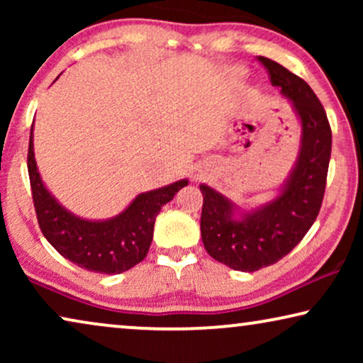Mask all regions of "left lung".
<instances>
[{"label":"left lung","mask_w":363,"mask_h":363,"mask_svg":"<svg viewBox=\"0 0 363 363\" xmlns=\"http://www.w3.org/2000/svg\"><path fill=\"white\" fill-rule=\"evenodd\" d=\"M272 86L292 101L302 125V147L294 172L269 205L236 220L233 203L201 185V240L211 257L231 269L255 272L282 259L314 225L325 193L332 150L329 118L304 79L271 59L257 56Z\"/></svg>","instance_id":"obj_1"}]
</instances>
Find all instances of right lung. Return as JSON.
<instances>
[{"label":"right lung","instance_id":"add662e5","mask_svg":"<svg viewBox=\"0 0 363 363\" xmlns=\"http://www.w3.org/2000/svg\"><path fill=\"white\" fill-rule=\"evenodd\" d=\"M28 173L33 203L43 235L59 255L79 267L102 274H121L147 256L153 225L162 206L188 185L180 180L142 193L121 215L107 221H87L64 210L44 188L33 150V127L28 148Z\"/></svg>","mask_w":363,"mask_h":363}]
</instances>
